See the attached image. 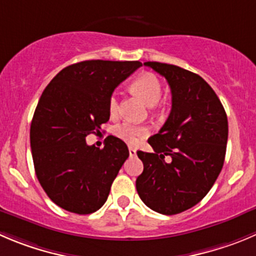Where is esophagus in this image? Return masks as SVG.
I'll return each mask as SVG.
<instances>
[{
	"label": "esophagus",
	"mask_w": 256,
	"mask_h": 256,
	"mask_svg": "<svg viewBox=\"0 0 256 256\" xmlns=\"http://www.w3.org/2000/svg\"><path fill=\"white\" fill-rule=\"evenodd\" d=\"M128 150H130V157H136V154H137V150H136L134 148L130 147V148H128Z\"/></svg>",
	"instance_id": "1"
}]
</instances>
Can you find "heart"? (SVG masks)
<instances>
[{"instance_id": "b5f03b06", "label": "heart", "mask_w": 256, "mask_h": 256, "mask_svg": "<svg viewBox=\"0 0 256 256\" xmlns=\"http://www.w3.org/2000/svg\"><path fill=\"white\" fill-rule=\"evenodd\" d=\"M132 88L150 106H156L162 98V82L158 79L157 75L152 74V72H142L140 75H138L132 82ZM108 108L110 114H116L118 112L119 99L116 93H113L109 98ZM113 132L123 142L128 143V144H136L140 138L147 136L148 130L143 126L124 122V123L118 124Z\"/></svg>"}]
</instances>
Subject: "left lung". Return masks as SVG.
<instances>
[{"instance_id":"1","label":"left lung","mask_w":256,"mask_h":256,"mask_svg":"<svg viewBox=\"0 0 256 256\" xmlns=\"http://www.w3.org/2000/svg\"><path fill=\"white\" fill-rule=\"evenodd\" d=\"M146 66L166 78L172 109L166 123L138 150L143 172L136 181L140 200L156 212L176 215L198 204L224 166L228 126L212 88L194 72L157 62Z\"/></svg>"}]
</instances>
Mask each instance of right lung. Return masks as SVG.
I'll return each instance as SVG.
<instances>
[{
  "mask_svg": "<svg viewBox=\"0 0 256 256\" xmlns=\"http://www.w3.org/2000/svg\"><path fill=\"white\" fill-rule=\"evenodd\" d=\"M140 66V62H76L41 94L30 128L34 166L44 191L64 210L88 215L106 204L130 150L113 136L103 150L88 146L85 138L109 120L114 89Z\"/></svg>",
  "mask_w": 256,
  "mask_h": 256,
  "instance_id": "obj_1",
  "label": "right lung"
}]
</instances>
